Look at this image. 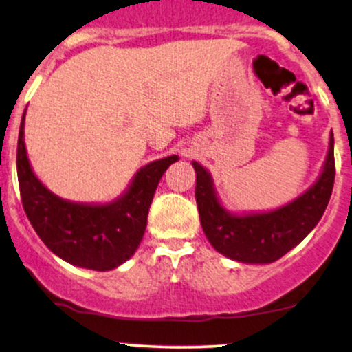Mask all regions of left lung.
<instances>
[{
	"mask_svg": "<svg viewBox=\"0 0 352 352\" xmlns=\"http://www.w3.org/2000/svg\"><path fill=\"white\" fill-rule=\"evenodd\" d=\"M195 200L200 223L212 247L222 256L244 264H270L302 242L322 217L334 185V137L318 180L292 202L269 212L232 214L220 204L214 180L199 162Z\"/></svg>",
	"mask_w": 352,
	"mask_h": 352,
	"instance_id": "obj_1",
	"label": "left lung"
}]
</instances>
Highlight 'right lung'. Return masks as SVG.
I'll use <instances>...</instances> for the list:
<instances>
[{
    "instance_id": "right-lung-1",
    "label": "right lung",
    "mask_w": 352,
    "mask_h": 352,
    "mask_svg": "<svg viewBox=\"0 0 352 352\" xmlns=\"http://www.w3.org/2000/svg\"><path fill=\"white\" fill-rule=\"evenodd\" d=\"M177 160L179 157L170 155L150 162L111 202H72L48 190L34 175L25 146V113L19 125L16 168L26 217L45 245L76 267L103 272L133 256L145 234L157 185Z\"/></svg>"
}]
</instances>
